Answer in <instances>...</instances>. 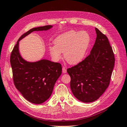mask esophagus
Returning <instances> with one entry per match:
<instances>
[{"label":"esophagus","instance_id":"1","mask_svg":"<svg viewBox=\"0 0 127 127\" xmlns=\"http://www.w3.org/2000/svg\"><path fill=\"white\" fill-rule=\"evenodd\" d=\"M63 72L64 73H66L67 72V69L65 67H63Z\"/></svg>","mask_w":127,"mask_h":127}]
</instances>
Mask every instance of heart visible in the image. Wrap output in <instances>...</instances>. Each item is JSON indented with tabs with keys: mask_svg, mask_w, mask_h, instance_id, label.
<instances>
[{
	"mask_svg": "<svg viewBox=\"0 0 127 127\" xmlns=\"http://www.w3.org/2000/svg\"><path fill=\"white\" fill-rule=\"evenodd\" d=\"M90 42V37L85 31L70 30L57 36L54 40L55 46L49 48V52L55 61L59 60L61 53L71 64L79 63L84 59Z\"/></svg>",
	"mask_w": 127,
	"mask_h": 127,
	"instance_id": "heart-1",
	"label": "heart"
}]
</instances>
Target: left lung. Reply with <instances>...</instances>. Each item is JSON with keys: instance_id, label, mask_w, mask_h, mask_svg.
Instances as JSON below:
<instances>
[{"instance_id": "1", "label": "left lung", "mask_w": 127, "mask_h": 127, "mask_svg": "<svg viewBox=\"0 0 127 127\" xmlns=\"http://www.w3.org/2000/svg\"><path fill=\"white\" fill-rule=\"evenodd\" d=\"M96 39L90 54L81 62L67 69L72 93L85 103L97 99L108 87L115 58L107 36L95 28Z\"/></svg>"}]
</instances>
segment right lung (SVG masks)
<instances>
[{"label":"right lung","instance_id":"right-lung-1","mask_svg":"<svg viewBox=\"0 0 127 127\" xmlns=\"http://www.w3.org/2000/svg\"><path fill=\"white\" fill-rule=\"evenodd\" d=\"M52 28L45 25L30 29L19 38L11 52L10 63L14 85L23 97L34 104H41L50 97L55 84L62 72L61 64L48 60L29 63L21 57L19 41L33 31Z\"/></svg>","mask_w":127,"mask_h":127}]
</instances>
